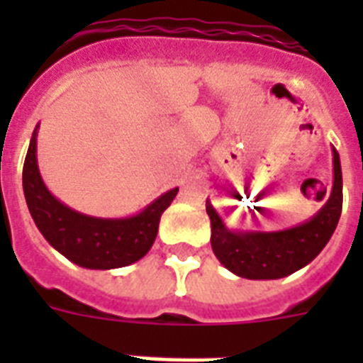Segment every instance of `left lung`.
Instances as JSON below:
<instances>
[{"instance_id": "left-lung-1", "label": "left lung", "mask_w": 363, "mask_h": 363, "mask_svg": "<svg viewBox=\"0 0 363 363\" xmlns=\"http://www.w3.org/2000/svg\"><path fill=\"white\" fill-rule=\"evenodd\" d=\"M211 218V247L226 269L242 279H282L301 269L320 254L337 228L343 209V175L333 148V186L326 205L311 220L282 232H232L211 201L205 203Z\"/></svg>"}]
</instances>
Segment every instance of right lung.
Wrapping results in <instances>:
<instances>
[{"mask_svg": "<svg viewBox=\"0 0 363 363\" xmlns=\"http://www.w3.org/2000/svg\"><path fill=\"white\" fill-rule=\"evenodd\" d=\"M22 186L31 218L60 254L86 269H116L141 259L158 233L160 216L179 188L162 194L135 216L96 218L69 209L48 192L37 165V128L26 154Z\"/></svg>", "mask_w": 363, "mask_h": 363, "instance_id": "add662e5", "label": "right lung"}]
</instances>
